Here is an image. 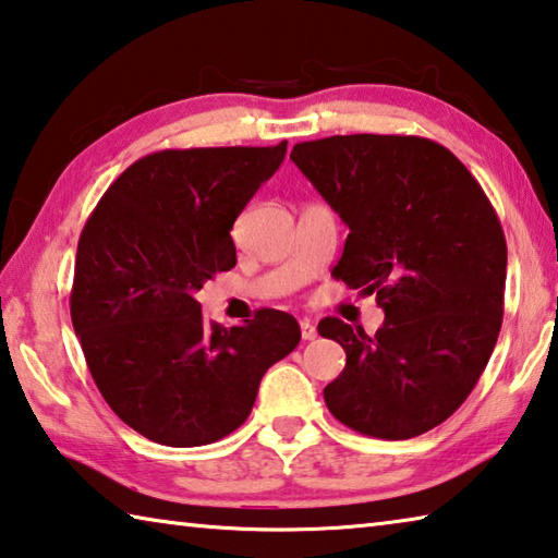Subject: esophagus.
<instances>
[{
  "label": "esophagus",
  "instance_id": "esophagus-1",
  "mask_svg": "<svg viewBox=\"0 0 558 558\" xmlns=\"http://www.w3.org/2000/svg\"><path fill=\"white\" fill-rule=\"evenodd\" d=\"M300 332H302V339H305V342H310V339H315L317 337V327L310 323V319H302L300 323Z\"/></svg>",
  "mask_w": 558,
  "mask_h": 558
}]
</instances>
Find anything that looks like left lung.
I'll return each instance as SVG.
<instances>
[{"label":"left lung","mask_w":558,"mask_h":558,"mask_svg":"<svg viewBox=\"0 0 558 558\" xmlns=\"http://www.w3.org/2000/svg\"><path fill=\"white\" fill-rule=\"evenodd\" d=\"M290 159L349 226L337 280L376 295L384 325L325 317L344 372L325 403L347 428L405 440L456 413L489 362L505 313L507 241L460 159L415 135H335Z\"/></svg>","instance_id":"left-lung-1"}]
</instances>
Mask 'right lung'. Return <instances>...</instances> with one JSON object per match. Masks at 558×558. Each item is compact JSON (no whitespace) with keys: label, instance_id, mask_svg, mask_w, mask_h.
<instances>
[{"label":"right lung","instance_id":"obj_1","mask_svg":"<svg viewBox=\"0 0 558 558\" xmlns=\"http://www.w3.org/2000/svg\"><path fill=\"white\" fill-rule=\"evenodd\" d=\"M286 149L282 140L153 153L108 186L83 226L73 329L102 399L159 446L229 436L248 418L263 374L300 342L298 319L282 310L209 327L194 298L235 266L233 221Z\"/></svg>","mask_w":558,"mask_h":558}]
</instances>
